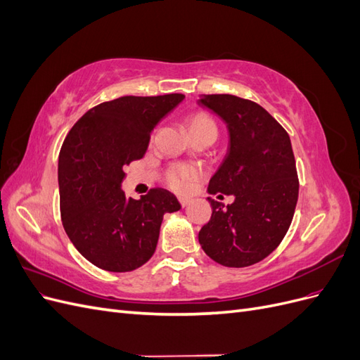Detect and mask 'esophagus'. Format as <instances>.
<instances>
[{
    "mask_svg": "<svg viewBox=\"0 0 360 360\" xmlns=\"http://www.w3.org/2000/svg\"><path fill=\"white\" fill-rule=\"evenodd\" d=\"M179 202H180L181 207H188L189 202H191V198H188V197H180V198H179Z\"/></svg>",
    "mask_w": 360,
    "mask_h": 360,
    "instance_id": "obj_1",
    "label": "esophagus"
}]
</instances>
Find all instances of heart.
<instances>
[{
    "label": "heart",
    "instance_id": "1",
    "mask_svg": "<svg viewBox=\"0 0 360 360\" xmlns=\"http://www.w3.org/2000/svg\"><path fill=\"white\" fill-rule=\"evenodd\" d=\"M186 126L191 136L198 135L205 130H212V132H217L216 122L212 115L207 112H195L186 118ZM198 169L192 165H174L167 171L165 181L168 186L174 191L181 192L189 186L191 180L197 176Z\"/></svg>",
    "mask_w": 360,
    "mask_h": 360
}]
</instances>
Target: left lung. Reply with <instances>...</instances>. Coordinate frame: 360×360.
<instances>
[{
    "label": "left lung",
    "instance_id": "left-lung-1",
    "mask_svg": "<svg viewBox=\"0 0 360 360\" xmlns=\"http://www.w3.org/2000/svg\"><path fill=\"white\" fill-rule=\"evenodd\" d=\"M200 103L221 115L230 130V150L210 179L212 217L198 234L204 252L226 267L259 263L279 246L299 197L296 159L287 130L263 106L231 94H207Z\"/></svg>",
    "mask_w": 360,
    "mask_h": 360
}]
</instances>
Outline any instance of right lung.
Returning a JSON list of instances; mask_svg holds the SVG:
<instances>
[{"label": "right lung", "mask_w": 360, "mask_h": 360, "mask_svg": "<svg viewBox=\"0 0 360 360\" xmlns=\"http://www.w3.org/2000/svg\"><path fill=\"white\" fill-rule=\"evenodd\" d=\"M183 94L123 96L86 111L58 158L63 226L79 254L108 271H130L155 254L163 214L180 210L165 189L126 198L124 167L146 155L150 132Z\"/></svg>", "instance_id": "1"}]
</instances>
